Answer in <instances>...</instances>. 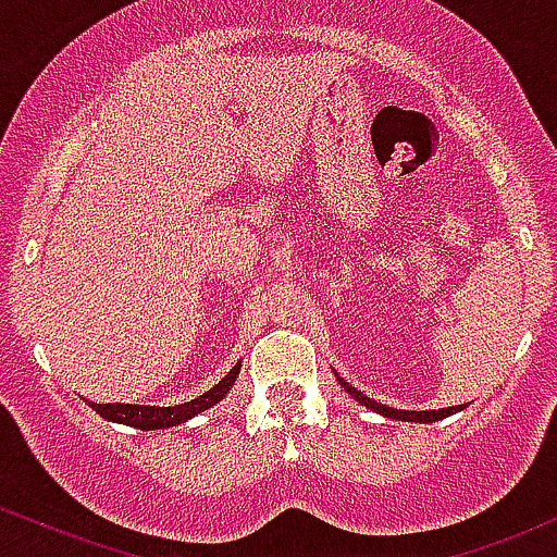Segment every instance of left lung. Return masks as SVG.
I'll list each match as a JSON object with an SVG mask.
<instances>
[{
  "label": "left lung",
  "instance_id": "1",
  "mask_svg": "<svg viewBox=\"0 0 557 557\" xmlns=\"http://www.w3.org/2000/svg\"><path fill=\"white\" fill-rule=\"evenodd\" d=\"M336 381H339V386H345L347 395H352L358 399L360 405H366V408H371L373 413L384 416V418H392V421H408V423H434V421H442V418L458 413V410H463L466 405H453V408H442V410H397V408H389V405H381L376 399H371L368 395H362L358 386L347 384L345 379L339 376V373H334Z\"/></svg>",
  "mask_w": 557,
  "mask_h": 557
}]
</instances>
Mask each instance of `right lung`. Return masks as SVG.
Segmentation results:
<instances>
[{
    "mask_svg": "<svg viewBox=\"0 0 557 557\" xmlns=\"http://www.w3.org/2000/svg\"><path fill=\"white\" fill-rule=\"evenodd\" d=\"M239 371H242V360L236 362V366L231 368L226 376L218 381L212 389L205 392V395L189 399V403L168 405V408H158V405H126V403H108V405L89 403V405L94 413L102 416L104 421L110 423H123V426L141 429V431L173 429L178 426V423H186L189 418H195L197 413H205V410L212 408V405L221 403V399L228 395L231 386H234Z\"/></svg>",
    "mask_w": 557,
    "mask_h": 557,
    "instance_id": "right-lung-1",
    "label": "right lung"
}]
</instances>
